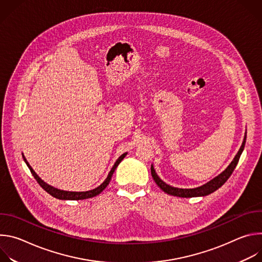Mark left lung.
<instances>
[{"label": "left lung", "instance_id": "1", "mask_svg": "<svg viewBox=\"0 0 262 262\" xmlns=\"http://www.w3.org/2000/svg\"><path fill=\"white\" fill-rule=\"evenodd\" d=\"M246 138H247V133L244 139V142L239 148V150L237 152V155L235 156V158L233 159V161L231 162V164L224 170L220 175H217L216 177H214L213 179H211L210 181H208L207 183L198 186V188L195 189H178V188H174V186H171L169 184H167L166 182H164L156 173V170L154 168V165H151V175L154 180L156 181V183L160 186V189L163 190L165 193L172 195V196H176V197H182V198H192V197H201V196H207L211 193H213L214 191H216L219 188L225 183L228 178L231 176L232 172L234 171L241 155L245 148V144H246Z\"/></svg>", "mask_w": 262, "mask_h": 262}]
</instances>
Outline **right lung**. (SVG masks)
Returning <instances> with one entry per match:
<instances>
[{
	"mask_svg": "<svg viewBox=\"0 0 262 262\" xmlns=\"http://www.w3.org/2000/svg\"><path fill=\"white\" fill-rule=\"evenodd\" d=\"M126 155H127V152H125V154H123L121 157H119V159H118V160L116 161V163L114 164L113 168L111 169L110 173L107 174V177L105 178V180H104L100 185H98L96 189H93V190L87 191V192H68V191L58 190V189L54 188V186H52V185L48 184L47 182H45L38 175H37V174L35 173V171L32 169V167H31V166L29 165V163L27 162V160H26V158L24 157V155H23V158H24L25 163H26L27 166L29 167V169H30L32 175L34 176V178L37 180V182L39 183V185L41 186V188H42L46 192H48L50 195H52L53 197H55V198H57V199H60V200H83V199H88V198H92V197H95V196L99 195V194L106 188V185H107L108 182L111 181L112 176H113V173L115 172L116 168L118 167V165L120 164V162L125 158Z\"/></svg>",
	"mask_w": 262,
	"mask_h": 262,
	"instance_id": "obj_1",
	"label": "right lung"
}]
</instances>
